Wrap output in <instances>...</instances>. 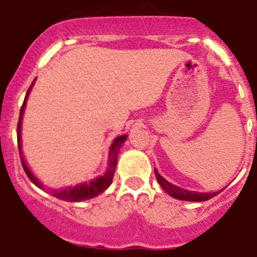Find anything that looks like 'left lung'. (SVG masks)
Returning <instances> with one entry per match:
<instances>
[{
    "mask_svg": "<svg viewBox=\"0 0 257 257\" xmlns=\"http://www.w3.org/2000/svg\"><path fill=\"white\" fill-rule=\"evenodd\" d=\"M154 174H156V178L157 181L160 183L161 188H162L165 192H167L171 197L176 199H181V201H192V202H203V201H207V199L212 198L215 197L216 194H219L220 192H213V193H197V192H190V190H185L183 188H179L174 184L169 183L167 180L161 176L157 170L154 169Z\"/></svg>",
    "mask_w": 257,
    "mask_h": 257,
    "instance_id": "1",
    "label": "left lung"
}]
</instances>
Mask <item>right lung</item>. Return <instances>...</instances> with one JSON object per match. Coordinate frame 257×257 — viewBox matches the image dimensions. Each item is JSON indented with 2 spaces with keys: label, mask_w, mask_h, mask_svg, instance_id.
I'll return each mask as SVG.
<instances>
[{
  "label": "right lung",
  "mask_w": 257,
  "mask_h": 257,
  "mask_svg": "<svg viewBox=\"0 0 257 257\" xmlns=\"http://www.w3.org/2000/svg\"><path fill=\"white\" fill-rule=\"evenodd\" d=\"M35 81L32 82L31 87L28 88V92L26 95V99H24V103H23L22 109H20V115H19V122H18V127H17V134H18V148H19V154H20V161H22V166L24 171H26L27 176L29 178V180L32 183L35 184L36 187L41 188V189H45L44 185L37 180L35 175L32 174L31 170L28 169V166H27L26 161L23 158L22 154V139H20V130H22V117H23V112H24V108H26V101L27 97H28L29 91H31L32 86H33ZM127 136L122 135L115 138L114 142H113L112 147H110V151H109V163H108V170H106L105 174L100 178H96L94 180H91L90 183H83L79 184V185H74V187H68L64 188V189H47V192L51 194V196L56 197L59 199H63V201H69V202H79L83 201V199H90L96 197L97 194H100L103 193L106 188L110 185L113 180V176H114V171L115 167H117V156H118V151L121 148V145L126 142Z\"/></svg>",
  "instance_id": "add662e5"
}]
</instances>
